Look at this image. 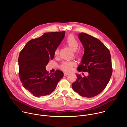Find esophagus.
Wrapping results in <instances>:
<instances>
[{"label":"esophagus","instance_id":"esophagus-1","mask_svg":"<svg viewBox=\"0 0 127 127\" xmlns=\"http://www.w3.org/2000/svg\"><path fill=\"white\" fill-rule=\"evenodd\" d=\"M68 74H69V73H68V72H64V76H67V75H68Z\"/></svg>","mask_w":127,"mask_h":127}]
</instances>
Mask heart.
<instances>
[{
    "label": "heart",
    "mask_w": 127,
    "mask_h": 127,
    "mask_svg": "<svg viewBox=\"0 0 127 127\" xmlns=\"http://www.w3.org/2000/svg\"><path fill=\"white\" fill-rule=\"evenodd\" d=\"M66 43L68 45V46L70 47L73 51H76L78 46H79V42L76 38L74 37L73 35L70 34L66 38L65 40ZM59 53V50L58 48L56 49L54 52V54L55 55H57ZM76 65L75 62L72 61H65L63 62L60 66V68L62 70L70 71L73 69V67Z\"/></svg>",
    "instance_id": "b5f03b06"
}]
</instances>
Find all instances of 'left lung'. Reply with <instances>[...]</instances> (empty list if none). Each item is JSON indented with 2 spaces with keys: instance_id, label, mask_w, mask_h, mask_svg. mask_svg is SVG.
Returning <instances> with one entry per match:
<instances>
[{
  "instance_id": "1",
  "label": "left lung",
  "mask_w": 127,
  "mask_h": 127,
  "mask_svg": "<svg viewBox=\"0 0 127 127\" xmlns=\"http://www.w3.org/2000/svg\"><path fill=\"white\" fill-rule=\"evenodd\" d=\"M78 38L84 53L77 70L87 72L88 75L82 77L76 74L72 87L80 95L93 97L101 93L110 80L113 72L111 54L100 41L92 35L81 32Z\"/></svg>"
}]
</instances>
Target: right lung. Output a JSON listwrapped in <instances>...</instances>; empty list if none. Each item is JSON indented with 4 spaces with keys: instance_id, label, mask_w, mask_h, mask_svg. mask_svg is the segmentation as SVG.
Instances as JSON below:
<instances>
[{
    "instance_id": "obj_1",
    "label": "right lung",
    "mask_w": 127,
    "mask_h": 127,
    "mask_svg": "<svg viewBox=\"0 0 127 127\" xmlns=\"http://www.w3.org/2000/svg\"><path fill=\"white\" fill-rule=\"evenodd\" d=\"M65 34V31L45 32L29 41L20 53V79L24 88L35 97L51 94L63 77V72L59 70L49 74L46 66L54 58Z\"/></svg>"
}]
</instances>
